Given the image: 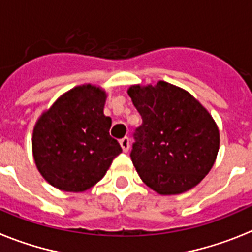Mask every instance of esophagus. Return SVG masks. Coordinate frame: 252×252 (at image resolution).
<instances>
[{
  "label": "esophagus",
  "instance_id": "1",
  "mask_svg": "<svg viewBox=\"0 0 252 252\" xmlns=\"http://www.w3.org/2000/svg\"><path fill=\"white\" fill-rule=\"evenodd\" d=\"M120 146H122V148H123L124 152H128L129 151V147H130V139L128 138V137H124L123 139H120Z\"/></svg>",
  "mask_w": 252,
  "mask_h": 252
}]
</instances>
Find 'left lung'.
<instances>
[{
    "mask_svg": "<svg viewBox=\"0 0 252 252\" xmlns=\"http://www.w3.org/2000/svg\"><path fill=\"white\" fill-rule=\"evenodd\" d=\"M128 95L142 117L130 158L143 183L161 195L198 185L220 150V130L211 114L188 91L165 81L130 86Z\"/></svg>",
    "mask_w": 252,
    "mask_h": 252,
    "instance_id": "left-lung-1",
    "label": "left lung"
}]
</instances>
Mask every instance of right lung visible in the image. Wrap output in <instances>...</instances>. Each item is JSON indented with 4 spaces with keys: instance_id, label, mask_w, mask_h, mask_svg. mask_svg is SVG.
<instances>
[{
    "instance_id": "1",
    "label": "right lung",
    "mask_w": 252,
    "mask_h": 252,
    "mask_svg": "<svg viewBox=\"0 0 252 252\" xmlns=\"http://www.w3.org/2000/svg\"><path fill=\"white\" fill-rule=\"evenodd\" d=\"M106 94L82 85L69 90L39 118L32 130V156L41 176L63 191H85L104 178L122 153L104 115Z\"/></svg>"
}]
</instances>
